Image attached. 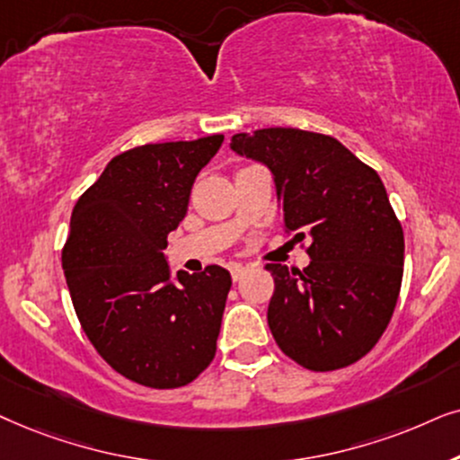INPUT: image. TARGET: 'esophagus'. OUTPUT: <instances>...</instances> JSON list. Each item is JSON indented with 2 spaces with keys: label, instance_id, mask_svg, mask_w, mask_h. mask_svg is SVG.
Instances as JSON below:
<instances>
[{
  "label": "esophagus",
  "instance_id": "1",
  "mask_svg": "<svg viewBox=\"0 0 460 460\" xmlns=\"http://www.w3.org/2000/svg\"><path fill=\"white\" fill-rule=\"evenodd\" d=\"M246 271H248V267H243V265H240V262H237V265L231 267V278H234V281H240Z\"/></svg>",
  "mask_w": 460,
  "mask_h": 460
}]
</instances>
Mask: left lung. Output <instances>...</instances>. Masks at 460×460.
<instances>
[{"mask_svg":"<svg viewBox=\"0 0 460 460\" xmlns=\"http://www.w3.org/2000/svg\"><path fill=\"white\" fill-rule=\"evenodd\" d=\"M231 149L271 170L284 229L311 237L303 271L265 267L275 342L307 370L355 364L387 328L403 275V231L381 176L336 138L298 128L235 134Z\"/></svg>","mask_w":460,"mask_h":460,"instance_id":"1","label":"left lung"}]
</instances>
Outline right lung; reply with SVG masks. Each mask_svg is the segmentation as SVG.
<instances>
[{
  "mask_svg": "<svg viewBox=\"0 0 460 460\" xmlns=\"http://www.w3.org/2000/svg\"><path fill=\"white\" fill-rule=\"evenodd\" d=\"M223 138L119 153L73 208L63 269L77 320L98 355L145 387L189 385L217 353L229 271L210 265L172 281L164 250Z\"/></svg>",
  "mask_w": 460,
  "mask_h": 460,
  "instance_id": "right-lung-1",
  "label": "right lung"
}]
</instances>
